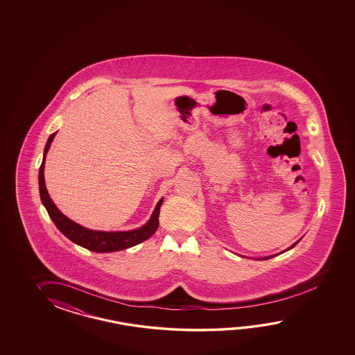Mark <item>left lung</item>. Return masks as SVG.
<instances>
[{
    "mask_svg": "<svg viewBox=\"0 0 355 355\" xmlns=\"http://www.w3.org/2000/svg\"><path fill=\"white\" fill-rule=\"evenodd\" d=\"M300 241H301V239H300V240H298V241L295 242V243H293V245H292V246H289V248H288L287 250H284V251H282V252H280V254H283V252H286V251H288V250L293 249V248H295V245H297V243H298V242H300ZM277 255H279V254H275V255H270V257H255V260H266V259H270V257H277Z\"/></svg>",
    "mask_w": 355,
    "mask_h": 355,
    "instance_id": "obj_1",
    "label": "left lung"
}]
</instances>
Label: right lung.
Instances as JSON below:
<instances>
[{"mask_svg":"<svg viewBox=\"0 0 355 355\" xmlns=\"http://www.w3.org/2000/svg\"><path fill=\"white\" fill-rule=\"evenodd\" d=\"M57 132L51 135L46 141L43 153V161L39 168V194L40 200L46 207V211L54 225L60 230L62 234L67 237L68 240L75 242L77 245L83 246L85 249L90 250L94 252H114L121 250L128 249L132 246H136L141 242L146 241L155 234L159 228V208L164 202V198H161L159 203L156 204V208L152 213L151 218L147 220V223L139 228L132 231H116V232H106V231H95L89 230L86 227L81 226L73 222L72 219L66 217L62 211L57 208L53 203L52 198L48 194L44 181V166H46V153L49 151L51 144L53 142L54 137Z\"/></svg>","mask_w":355,"mask_h":355,"instance_id":"obj_1","label":"right lung"}]
</instances>
